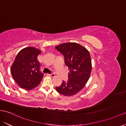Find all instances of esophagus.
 Segmentation results:
<instances>
[{"mask_svg": "<svg viewBox=\"0 0 126 126\" xmlns=\"http://www.w3.org/2000/svg\"><path fill=\"white\" fill-rule=\"evenodd\" d=\"M48 76H50L51 77H55V74L54 73H51V74H48L47 75Z\"/></svg>", "mask_w": 126, "mask_h": 126, "instance_id": "obj_1", "label": "esophagus"}]
</instances>
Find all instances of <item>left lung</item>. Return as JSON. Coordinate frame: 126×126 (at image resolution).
<instances>
[{
    "mask_svg": "<svg viewBox=\"0 0 126 126\" xmlns=\"http://www.w3.org/2000/svg\"><path fill=\"white\" fill-rule=\"evenodd\" d=\"M55 48L63 55L70 70L69 80L56 87V91L64 96L75 95L84 87L89 78L92 71L90 54L86 48L75 43H64Z\"/></svg>",
    "mask_w": 126,
    "mask_h": 126,
    "instance_id": "1",
    "label": "left lung"
}]
</instances>
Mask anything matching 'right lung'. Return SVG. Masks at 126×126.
I'll use <instances>...</instances> for the list:
<instances>
[{
    "label": "right lung",
    "instance_id": "obj_1",
    "mask_svg": "<svg viewBox=\"0 0 126 126\" xmlns=\"http://www.w3.org/2000/svg\"><path fill=\"white\" fill-rule=\"evenodd\" d=\"M41 51L37 48H24L16 56L11 72L14 80L21 88L30 91L36 87L43 78L37 56Z\"/></svg>",
    "mask_w": 126,
    "mask_h": 126
}]
</instances>
